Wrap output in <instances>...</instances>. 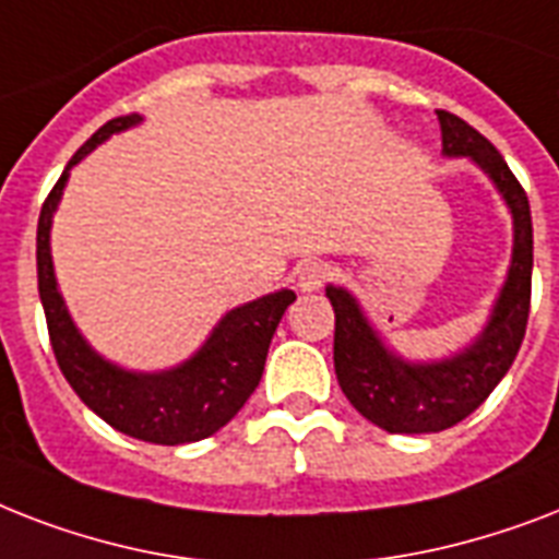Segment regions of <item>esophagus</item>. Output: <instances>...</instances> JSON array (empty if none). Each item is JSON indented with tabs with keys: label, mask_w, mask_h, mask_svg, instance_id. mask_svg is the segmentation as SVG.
<instances>
[{
	"label": "esophagus",
	"mask_w": 559,
	"mask_h": 559,
	"mask_svg": "<svg viewBox=\"0 0 559 559\" xmlns=\"http://www.w3.org/2000/svg\"><path fill=\"white\" fill-rule=\"evenodd\" d=\"M331 278V266L322 261H307L298 266L296 272V281H298V289L301 293H316V289H322Z\"/></svg>",
	"instance_id": "obj_1"
}]
</instances>
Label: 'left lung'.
I'll list each match as a JSON object with an SVG mask.
<instances>
[{
	"label": "left lung",
	"mask_w": 559,
	"mask_h": 559,
	"mask_svg": "<svg viewBox=\"0 0 559 559\" xmlns=\"http://www.w3.org/2000/svg\"><path fill=\"white\" fill-rule=\"evenodd\" d=\"M447 159H469L504 200L513 219L511 266L485 328L464 348L441 359H412L391 350L366 316L359 298L328 284L324 293L336 313L333 366L345 397L359 415L394 435H426L450 429L473 415L499 385L516 359L525 336L534 270V228L528 197L502 159V153L452 112L438 109Z\"/></svg>",
	"instance_id": "8db88e82"
}]
</instances>
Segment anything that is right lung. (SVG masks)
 Returning a JSON list of instances; mask_svg holds the SVG:
<instances>
[{"label":"right lung","instance_id":"obj_1","mask_svg":"<svg viewBox=\"0 0 559 559\" xmlns=\"http://www.w3.org/2000/svg\"><path fill=\"white\" fill-rule=\"evenodd\" d=\"M142 124V116L112 118L74 153L57 179L48 200L43 202L37 223V284L39 301L46 310L48 336L55 348L57 366L98 417L112 429L162 447H179L209 438L243 408L258 382H261L266 350L281 316L293 301V289H275L270 296L231 307L219 319L200 348L179 366L162 371H133L100 357L86 336L78 331L72 313L57 287L55 261H51V223L63 200L69 170L90 156L109 135L124 133Z\"/></svg>","mask_w":559,"mask_h":559}]
</instances>
